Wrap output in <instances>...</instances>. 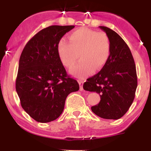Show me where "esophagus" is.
<instances>
[{
  "instance_id": "obj_1",
  "label": "esophagus",
  "mask_w": 151,
  "mask_h": 151,
  "mask_svg": "<svg viewBox=\"0 0 151 151\" xmlns=\"http://www.w3.org/2000/svg\"><path fill=\"white\" fill-rule=\"evenodd\" d=\"M79 84H80V90H83V82H82V81H80L79 82Z\"/></svg>"
}]
</instances>
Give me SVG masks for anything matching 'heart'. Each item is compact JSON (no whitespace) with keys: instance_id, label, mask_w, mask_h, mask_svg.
<instances>
[{"instance_id":"heart-1","label":"heart","mask_w":151,"mask_h":151,"mask_svg":"<svg viewBox=\"0 0 151 151\" xmlns=\"http://www.w3.org/2000/svg\"><path fill=\"white\" fill-rule=\"evenodd\" d=\"M68 38L69 42L64 39L59 41L57 50L60 61L68 68L75 65L80 54L81 60L72 69V74L83 78L105 66L111 50L106 33L82 28L71 32Z\"/></svg>"}]
</instances>
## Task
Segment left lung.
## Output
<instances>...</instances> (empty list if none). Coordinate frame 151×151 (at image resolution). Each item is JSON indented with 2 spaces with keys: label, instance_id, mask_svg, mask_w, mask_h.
<instances>
[{
  "label": "left lung",
  "instance_id": "8db88e82",
  "mask_svg": "<svg viewBox=\"0 0 151 151\" xmlns=\"http://www.w3.org/2000/svg\"><path fill=\"white\" fill-rule=\"evenodd\" d=\"M110 41L109 58L102 69L87 80L85 91L98 93L100 102L91 110L100 118L117 120L129 110L137 87L136 66L131 50L114 30L99 26Z\"/></svg>",
  "mask_w": 151,
  "mask_h": 151
}]
</instances>
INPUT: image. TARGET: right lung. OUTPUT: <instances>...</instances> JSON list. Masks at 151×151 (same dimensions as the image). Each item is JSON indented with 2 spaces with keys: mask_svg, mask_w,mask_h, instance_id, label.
Returning a JSON list of instances; mask_svg holds the SVG:
<instances>
[{
  "mask_svg": "<svg viewBox=\"0 0 151 151\" xmlns=\"http://www.w3.org/2000/svg\"><path fill=\"white\" fill-rule=\"evenodd\" d=\"M74 25H52L28 41L19 58L16 91L24 110L35 121L57 119L64 109L66 97L80 89L67 74L58 54L59 41Z\"/></svg>",
  "mask_w": 151,
  "mask_h": 151,
  "instance_id": "1",
  "label": "right lung"
}]
</instances>
